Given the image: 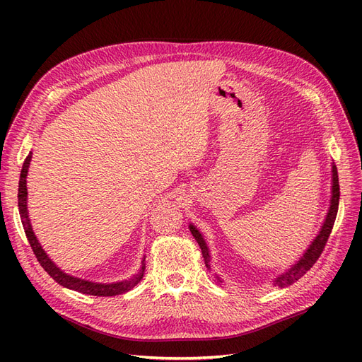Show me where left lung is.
I'll use <instances>...</instances> for the list:
<instances>
[{
    "mask_svg": "<svg viewBox=\"0 0 362 362\" xmlns=\"http://www.w3.org/2000/svg\"><path fill=\"white\" fill-rule=\"evenodd\" d=\"M31 156H33V152L30 151V154L27 156V158L23 164V169H21L19 189H18V208H19L21 222H23L28 243H30L33 252H35V255H36L37 261L40 262V266L43 267V270H45L54 281L60 284V286H63L64 288L80 291L83 294L116 296V294L127 293L134 286H137L139 281L141 279V275L136 276L134 279H131V281H122V282H115V284H100V282H92V281H86V279H81V278L72 276V275H69V273L63 272L56 264V262H54L47 255V252L43 250V247L40 246L35 231H33V226H31L30 217H28V210H27V194H28L27 193V173H28V168H30Z\"/></svg>",
    "mask_w": 362,
    "mask_h": 362,
    "instance_id": "8db88e82",
    "label": "left lung"
}]
</instances>
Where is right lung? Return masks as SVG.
Masks as SVG:
<instances>
[{"label": "right lung", "instance_id": "right-lung-1", "mask_svg": "<svg viewBox=\"0 0 362 362\" xmlns=\"http://www.w3.org/2000/svg\"><path fill=\"white\" fill-rule=\"evenodd\" d=\"M338 199H339V185H338V178L335 175V169L332 170V196H331V205L329 210H327L325 223L320 229L319 235L314 238V242L310 245V247L306 249V252L303 254V257L299 259L298 264H294L287 273H284L279 278H276L275 286L284 288L287 286H291L293 282L298 281L300 276H303V273H306V270H310L313 267L314 262L317 261V258L320 257V254L323 252L327 238L331 235V231L334 228V222L337 217V211H338ZM190 233L194 237L196 242H198L201 250H202V257L205 259V264L208 266L210 262V250H208V246L204 240V235L199 233V229L190 225Z\"/></svg>", "mask_w": 362, "mask_h": 362}]
</instances>
